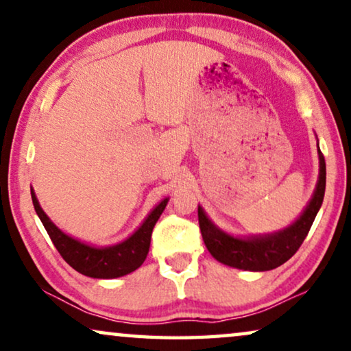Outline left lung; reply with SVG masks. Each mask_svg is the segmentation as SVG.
Instances as JSON below:
<instances>
[{"label":"left lung","mask_w":351,"mask_h":351,"mask_svg":"<svg viewBox=\"0 0 351 351\" xmlns=\"http://www.w3.org/2000/svg\"><path fill=\"white\" fill-rule=\"evenodd\" d=\"M319 156V177L317 190L308 202L302 215L288 226L287 230L274 232L271 236L239 239L218 230L206 217L204 210L197 207V220H199L201 234L210 255L226 266L243 269V271H271L287 263L302 245L311 226L322 207L326 188V163L324 156L318 149Z\"/></svg>","instance_id":"1"}]
</instances>
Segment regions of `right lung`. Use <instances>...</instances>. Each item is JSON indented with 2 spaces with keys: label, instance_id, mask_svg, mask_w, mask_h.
Listing matches in <instances>:
<instances>
[{
  "label": "right lung",
  "instance_id": "1",
  "mask_svg": "<svg viewBox=\"0 0 351 351\" xmlns=\"http://www.w3.org/2000/svg\"><path fill=\"white\" fill-rule=\"evenodd\" d=\"M32 199L34 210H36L45 231H47V234L52 239L55 248H57L63 260L77 272L93 278H115L136 271L145 261L147 255H149L152 231H154L155 223L158 221L160 215L163 213L167 204V199L161 201L152 210L150 215L147 217V220L142 223L139 230L133 236L126 239L125 242L117 243L114 247L96 248L75 241V239L66 236L64 232L60 231L49 220V217L45 215L44 210L40 209L33 190Z\"/></svg>",
  "mask_w": 351,
  "mask_h": 351
}]
</instances>
